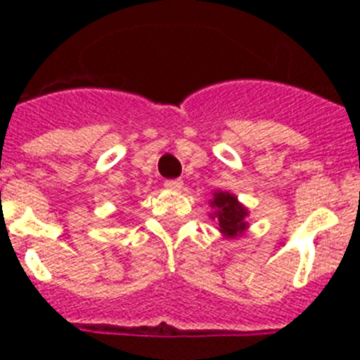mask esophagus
Listing matches in <instances>:
<instances>
[{
    "instance_id": "34e87169",
    "label": "esophagus",
    "mask_w": 360,
    "mask_h": 360,
    "mask_svg": "<svg viewBox=\"0 0 360 360\" xmlns=\"http://www.w3.org/2000/svg\"><path fill=\"white\" fill-rule=\"evenodd\" d=\"M164 186L167 187V189H171V191H180V189H182L184 182L180 180V178H173V180H165Z\"/></svg>"
}]
</instances>
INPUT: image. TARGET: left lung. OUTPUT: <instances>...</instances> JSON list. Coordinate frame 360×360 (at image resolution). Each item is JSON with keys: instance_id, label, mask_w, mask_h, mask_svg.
I'll return each mask as SVG.
<instances>
[{"instance_id": "8db88e82", "label": "left lung", "mask_w": 360, "mask_h": 360, "mask_svg": "<svg viewBox=\"0 0 360 360\" xmlns=\"http://www.w3.org/2000/svg\"><path fill=\"white\" fill-rule=\"evenodd\" d=\"M211 205L216 209L214 216L218 218L219 231L224 232L225 236L236 238L247 229L245 216L249 212L241 203H238L236 196L219 191V193H214V200L211 202Z\"/></svg>"}]
</instances>
